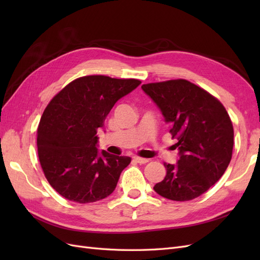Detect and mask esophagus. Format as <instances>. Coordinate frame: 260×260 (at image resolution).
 I'll return each mask as SVG.
<instances>
[{"label": "esophagus", "instance_id": "1", "mask_svg": "<svg viewBox=\"0 0 260 260\" xmlns=\"http://www.w3.org/2000/svg\"><path fill=\"white\" fill-rule=\"evenodd\" d=\"M133 160L139 162V164H146V162H148L147 158H142V157H138V156L133 157Z\"/></svg>", "mask_w": 260, "mask_h": 260}]
</instances>
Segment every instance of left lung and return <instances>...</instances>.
<instances>
[{
  "mask_svg": "<svg viewBox=\"0 0 260 260\" xmlns=\"http://www.w3.org/2000/svg\"><path fill=\"white\" fill-rule=\"evenodd\" d=\"M142 90L171 125L180 155L176 165L164 162L167 174L155 192L178 202L199 198L222 177L232 158L229 114L218 99L184 79L143 84Z\"/></svg>",
  "mask_w": 260,
  "mask_h": 260,
  "instance_id": "1",
  "label": "left lung"
}]
</instances>
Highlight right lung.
Wrapping results in <instances>:
<instances>
[{"label":"right lung","mask_w":260,"mask_h":260,"mask_svg":"<svg viewBox=\"0 0 260 260\" xmlns=\"http://www.w3.org/2000/svg\"><path fill=\"white\" fill-rule=\"evenodd\" d=\"M138 79L84 76L67 84L44 109L37 132L38 155L46 180L62 198L80 204L111 195L128 156L99 152L98 129Z\"/></svg>","instance_id":"right-lung-1"}]
</instances>
